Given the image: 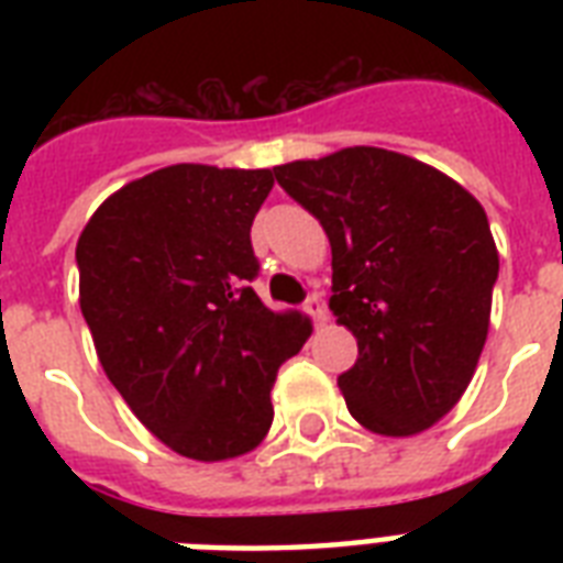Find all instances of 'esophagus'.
Instances as JSON below:
<instances>
[{
  "label": "esophagus",
  "mask_w": 563,
  "mask_h": 563,
  "mask_svg": "<svg viewBox=\"0 0 563 563\" xmlns=\"http://www.w3.org/2000/svg\"><path fill=\"white\" fill-rule=\"evenodd\" d=\"M307 312H309V318L316 321V327H324L327 324V307H324V300L318 298V295H309Z\"/></svg>",
  "instance_id": "obj_1"
}]
</instances>
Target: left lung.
<instances>
[{
	"instance_id": "obj_1",
	"label": "left lung",
	"mask_w": 563,
	"mask_h": 563,
	"mask_svg": "<svg viewBox=\"0 0 563 563\" xmlns=\"http://www.w3.org/2000/svg\"><path fill=\"white\" fill-rule=\"evenodd\" d=\"M274 178L333 247L330 309L360 344L339 376L353 418L385 438L438 423L488 339L499 254L482 203L435 166L374 145L283 163Z\"/></svg>"
}]
</instances>
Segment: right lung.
I'll use <instances>...</instances> for the list:
<instances>
[{
	"label": "right lung",
	"instance_id": "obj_1",
	"mask_svg": "<svg viewBox=\"0 0 563 563\" xmlns=\"http://www.w3.org/2000/svg\"><path fill=\"white\" fill-rule=\"evenodd\" d=\"M272 187V169L166 166L104 198L75 247L101 368L143 427L195 462L263 444L277 371L312 333L247 286Z\"/></svg>",
	"mask_w": 563,
	"mask_h": 563
}]
</instances>
